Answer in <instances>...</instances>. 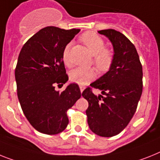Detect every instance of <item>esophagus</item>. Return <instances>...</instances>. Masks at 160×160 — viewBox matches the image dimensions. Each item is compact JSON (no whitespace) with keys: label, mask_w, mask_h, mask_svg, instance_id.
Here are the masks:
<instances>
[{"label":"esophagus","mask_w":160,"mask_h":160,"mask_svg":"<svg viewBox=\"0 0 160 160\" xmlns=\"http://www.w3.org/2000/svg\"><path fill=\"white\" fill-rule=\"evenodd\" d=\"M84 88H85V87H84V86H83V85H80V92H83V91H84Z\"/></svg>","instance_id":"1"}]
</instances>
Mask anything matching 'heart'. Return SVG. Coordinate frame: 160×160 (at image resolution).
I'll return each instance as SVG.
<instances>
[{"mask_svg":"<svg viewBox=\"0 0 160 160\" xmlns=\"http://www.w3.org/2000/svg\"><path fill=\"white\" fill-rule=\"evenodd\" d=\"M81 40L85 44L93 57V63L101 71H107L112 62V54L105 49V42L94 32H86L81 36ZM70 45L64 48L62 52V60L66 66L72 67V62L69 57ZM96 73L92 68H78L72 70L69 74L70 80L80 85H84L94 79Z\"/></svg>","mask_w":160,"mask_h":160,"instance_id":"b5f03b06","label":"heart"}]
</instances>
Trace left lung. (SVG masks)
<instances>
[{"label":"left lung","instance_id":"1","mask_svg":"<svg viewBox=\"0 0 160 160\" xmlns=\"http://www.w3.org/2000/svg\"><path fill=\"white\" fill-rule=\"evenodd\" d=\"M109 39L114 55L109 71L90 84L102 94L95 95L90 88L82 92L88 101V127L104 138L119 134L133 116L142 92V67L137 49L121 32L114 29L98 32Z\"/></svg>","mask_w":160,"mask_h":160}]
</instances>
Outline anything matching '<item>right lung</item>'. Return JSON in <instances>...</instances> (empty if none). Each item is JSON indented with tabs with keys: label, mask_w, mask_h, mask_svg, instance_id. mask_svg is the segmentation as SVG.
<instances>
[{
	"label": "right lung",
	"mask_w": 160,
	"mask_h": 160,
	"mask_svg": "<svg viewBox=\"0 0 160 160\" xmlns=\"http://www.w3.org/2000/svg\"><path fill=\"white\" fill-rule=\"evenodd\" d=\"M80 29L46 27L22 46L15 69L17 92L24 115L38 132L53 135L62 132L69 120L67 111L81 97L76 84L65 90L55 85L68 82L62 52Z\"/></svg>",
	"instance_id": "1"
}]
</instances>
